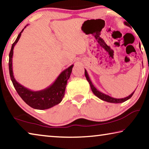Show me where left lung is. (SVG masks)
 <instances>
[{
    "instance_id": "left-lung-1",
    "label": "left lung",
    "mask_w": 149,
    "mask_h": 149,
    "mask_svg": "<svg viewBox=\"0 0 149 149\" xmlns=\"http://www.w3.org/2000/svg\"><path fill=\"white\" fill-rule=\"evenodd\" d=\"M126 26H127V25H126ZM139 47H140V49H141L140 44H139ZM85 77H86V79L88 81V82H89V84L90 86H91V88L92 91H93V93H94V95L95 96H97L98 98H99L100 99L104 100V101H107L108 102H110V103H122V102H123L126 101V100H127L128 99H130V98L132 97L133 95V93H134V92H135V91H133L132 93V94L130 95L127 97L122 98V99H116V98H113L112 97H110V96H109V95H106V94H104V93H103L102 92L99 91L98 90L97 88H96L94 86V85H93V84H92L90 78H89V75H88V74H87V70H85Z\"/></svg>"
}]
</instances>
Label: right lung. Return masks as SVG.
<instances>
[{
  "mask_svg": "<svg viewBox=\"0 0 149 149\" xmlns=\"http://www.w3.org/2000/svg\"><path fill=\"white\" fill-rule=\"evenodd\" d=\"M27 26H25L24 29ZM23 29L22 31L17 35L16 41L12 45V48L9 54V72L10 79L13 84L15 89L23 99L24 101L28 104L29 107L37 110H46L54 107L55 105L58 104L62 100L65 94V90L66 87L67 81L71 75L72 68L74 65H70L64 71L61 72L56 79L54 81L53 84L50 85L45 89L41 91H31L23 85L19 84L15 79L13 70H12V57H13V50L17 41L21 37L22 33L24 30Z\"/></svg>",
  "mask_w": 149,
  "mask_h": 149,
  "instance_id": "obj_1",
  "label": "right lung"
}]
</instances>
